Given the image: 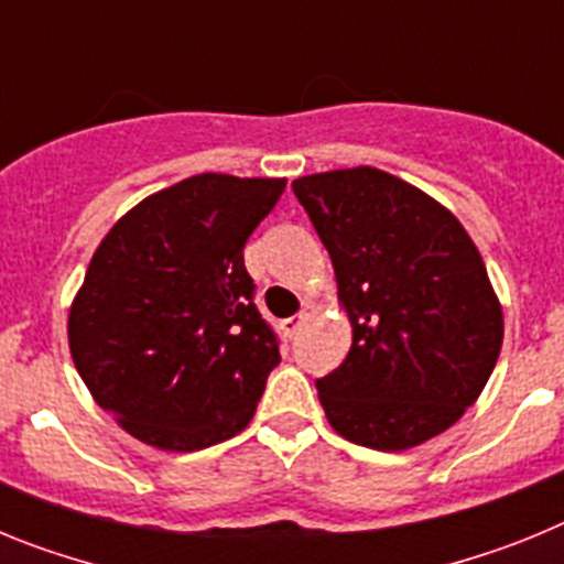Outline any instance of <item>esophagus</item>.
Here are the masks:
<instances>
[{
    "mask_svg": "<svg viewBox=\"0 0 564 564\" xmlns=\"http://www.w3.org/2000/svg\"><path fill=\"white\" fill-rule=\"evenodd\" d=\"M305 322H307V311H299L296 316L285 318V322H282V327H285V333H288V336H296V333H299V327L305 325Z\"/></svg>",
    "mask_w": 564,
    "mask_h": 564,
    "instance_id": "esophagus-1",
    "label": "esophagus"
}]
</instances>
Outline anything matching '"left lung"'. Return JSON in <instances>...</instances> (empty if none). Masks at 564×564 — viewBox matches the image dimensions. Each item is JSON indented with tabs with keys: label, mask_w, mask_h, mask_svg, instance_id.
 Here are the masks:
<instances>
[{
	"label": "left lung",
	"mask_w": 564,
	"mask_h": 564,
	"mask_svg": "<svg viewBox=\"0 0 564 564\" xmlns=\"http://www.w3.org/2000/svg\"><path fill=\"white\" fill-rule=\"evenodd\" d=\"M293 194L330 253L352 327L341 367L316 378L330 426L378 452L446 432L502 347L500 302L466 228L372 166L307 174Z\"/></svg>",
	"instance_id": "left-lung-1"
}]
</instances>
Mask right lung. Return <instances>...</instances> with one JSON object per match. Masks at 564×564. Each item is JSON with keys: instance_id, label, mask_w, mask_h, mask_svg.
<instances>
[{"instance_id": "right-lung-1", "label": "right lung", "mask_w": 564, "mask_h": 564, "mask_svg": "<svg viewBox=\"0 0 564 564\" xmlns=\"http://www.w3.org/2000/svg\"><path fill=\"white\" fill-rule=\"evenodd\" d=\"M285 181L194 174L123 214L69 311V352L138 441L197 452L242 432L279 364L246 248Z\"/></svg>"}]
</instances>
